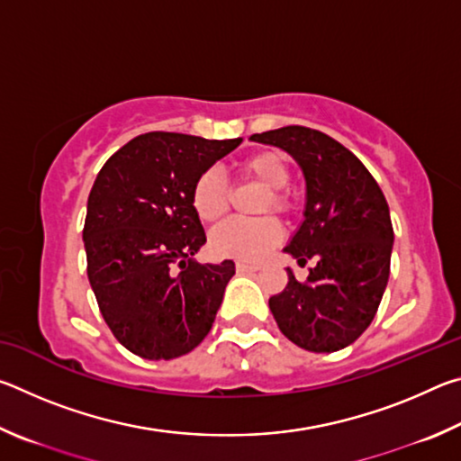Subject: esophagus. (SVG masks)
I'll use <instances>...</instances> for the list:
<instances>
[{
	"mask_svg": "<svg viewBox=\"0 0 461 461\" xmlns=\"http://www.w3.org/2000/svg\"><path fill=\"white\" fill-rule=\"evenodd\" d=\"M236 268H238V272H256V270H260V264H254V262H238Z\"/></svg>",
	"mask_w": 461,
	"mask_h": 461,
	"instance_id": "1",
	"label": "esophagus"
}]
</instances>
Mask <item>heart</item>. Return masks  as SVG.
I'll return each instance as SVG.
<instances>
[{"mask_svg":"<svg viewBox=\"0 0 461 461\" xmlns=\"http://www.w3.org/2000/svg\"><path fill=\"white\" fill-rule=\"evenodd\" d=\"M240 175L267 189L262 194L258 213L275 212L291 213L293 201L285 191L291 183V168L278 152H256L240 162ZM191 205L201 221L215 223L230 212V186L217 170L209 168L194 178L191 189ZM283 238V228L276 217L267 215L260 220L241 221L230 220L212 231L209 244L215 254L225 258L256 260L275 248Z\"/></svg>","mask_w":461,"mask_h":461,"instance_id":"heart-1","label":"heart"}]
</instances>
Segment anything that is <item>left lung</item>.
Returning <instances> with one entry per match:
<instances>
[{
	"instance_id": "obj_1",
	"label": "left lung",
	"mask_w": 461,
	"mask_h": 461,
	"mask_svg": "<svg viewBox=\"0 0 461 461\" xmlns=\"http://www.w3.org/2000/svg\"><path fill=\"white\" fill-rule=\"evenodd\" d=\"M252 140L301 165L305 221L285 252L301 267L317 262L303 283L286 268L285 291L268 299L272 315L299 348L338 352L368 330L388 283L394 231L384 193L360 158L323 131L286 126Z\"/></svg>"
}]
</instances>
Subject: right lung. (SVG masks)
I'll return each instance as SVG.
<instances>
[{"label":"right lung","instance_id":"right-lung-1","mask_svg":"<svg viewBox=\"0 0 461 461\" xmlns=\"http://www.w3.org/2000/svg\"><path fill=\"white\" fill-rule=\"evenodd\" d=\"M240 142L148 131L99 170L83 228L87 276L107 327L131 354L173 360L212 330L236 264L193 260L207 238L191 189Z\"/></svg>","mask_w":461,"mask_h":461}]
</instances>
